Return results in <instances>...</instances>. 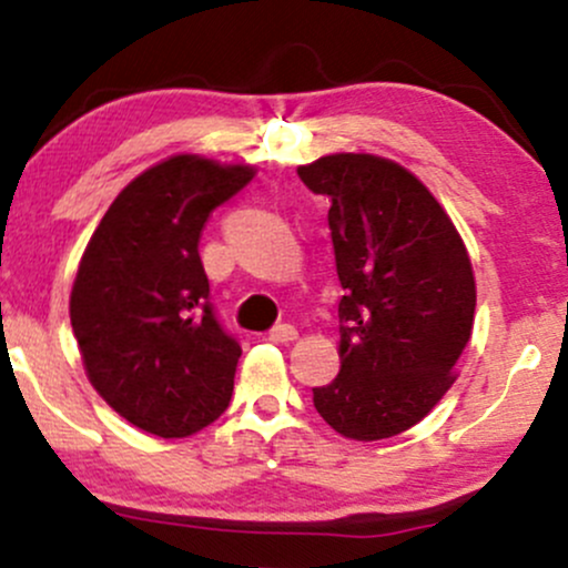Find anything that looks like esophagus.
Listing matches in <instances>:
<instances>
[{
  "label": "esophagus",
  "instance_id": "obj_1",
  "mask_svg": "<svg viewBox=\"0 0 568 568\" xmlns=\"http://www.w3.org/2000/svg\"><path fill=\"white\" fill-rule=\"evenodd\" d=\"M298 336V331L293 328L291 323H280V325H275V328L270 331V338L275 344H288V342H293V338Z\"/></svg>",
  "mask_w": 568,
  "mask_h": 568
}]
</instances>
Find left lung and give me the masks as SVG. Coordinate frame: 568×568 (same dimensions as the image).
Instances as JSON below:
<instances>
[{"label": "left lung", "mask_w": 568, "mask_h": 568, "mask_svg": "<svg viewBox=\"0 0 568 568\" xmlns=\"http://www.w3.org/2000/svg\"><path fill=\"white\" fill-rule=\"evenodd\" d=\"M298 175L331 200L344 288L342 368L312 400L344 438H393L425 419L456 379L475 317L470 256L440 202L393 160L328 154Z\"/></svg>", "instance_id": "left-lung-1"}]
</instances>
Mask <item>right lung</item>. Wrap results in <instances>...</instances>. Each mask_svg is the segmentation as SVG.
I'll list each match as a JSON object with an SVG mask.
<instances>
[{
    "label": "right lung",
    "mask_w": 568,
    "mask_h": 568,
    "mask_svg": "<svg viewBox=\"0 0 568 568\" xmlns=\"http://www.w3.org/2000/svg\"><path fill=\"white\" fill-rule=\"evenodd\" d=\"M253 173L175 154L116 194L84 247L69 315L88 379L160 438L197 433L232 400L243 349L213 310L197 243Z\"/></svg>",
    "instance_id": "right-lung-1"
}]
</instances>
